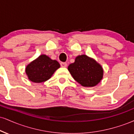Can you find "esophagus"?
<instances>
[{"mask_svg":"<svg viewBox=\"0 0 134 134\" xmlns=\"http://www.w3.org/2000/svg\"><path fill=\"white\" fill-rule=\"evenodd\" d=\"M60 65L62 66V67H67V63H66V62H61L60 63Z\"/></svg>","mask_w":134,"mask_h":134,"instance_id":"obj_1","label":"esophagus"}]
</instances>
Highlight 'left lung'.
I'll use <instances>...</instances> for the list:
<instances>
[{"label": "left lung", "mask_w": 134, "mask_h": 134, "mask_svg": "<svg viewBox=\"0 0 134 134\" xmlns=\"http://www.w3.org/2000/svg\"><path fill=\"white\" fill-rule=\"evenodd\" d=\"M68 70L77 82L87 87L97 85L104 74L102 66L86 55L77 56L75 62L69 65Z\"/></svg>", "instance_id": "left-lung-1"}]
</instances>
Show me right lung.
Masks as SVG:
<instances>
[{"mask_svg": "<svg viewBox=\"0 0 134 134\" xmlns=\"http://www.w3.org/2000/svg\"><path fill=\"white\" fill-rule=\"evenodd\" d=\"M60 66L57 60L42 54L27 65L25 73L30 81L41 83L49 80Z\"/></svg>", "mask_w": 134, "mask_h": 134, "instance_id": "1", "label": "right lung"}]
</instances>
